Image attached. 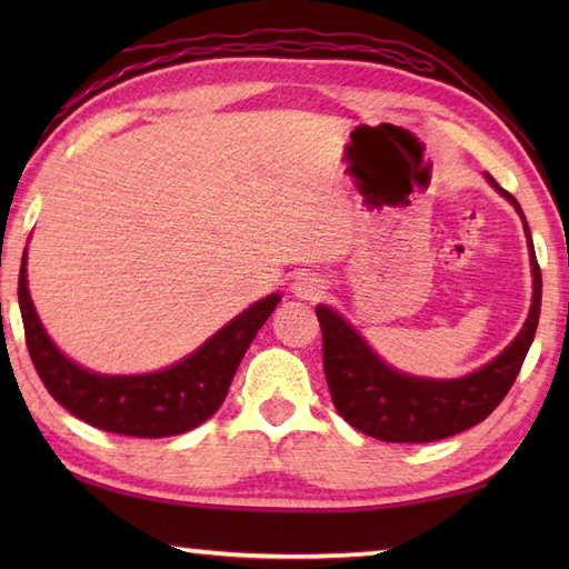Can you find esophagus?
<instances>
[{
  "mask_svg": "<svg viewBox=\"0 0 569 569\" xmlns=\"http://www.w3.org/2000/svg\"><path fill=\"white\" fill-rule=\"evenodd\" d=\"M293 293L300 300H318L325 293V281L316 273H303L296 278Z\"/></svg>",
  "mask_w": 569,
  "mask_h": 569,
  "instance_id": "esophagus-1",
  "label": "esophagus"
}]
</instances>
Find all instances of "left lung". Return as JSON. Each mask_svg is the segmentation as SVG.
<instances>
[{
  "mask_svg": "<svg viewBox=\"0 0 569 569\" xmlns=\"http://www.w3.org/2000/svg\"><path fill=\"white\" fill-rule=\"evenodd\" d=\"M487 180L521 214L528 239L533 300L521 332L501 355L467 377L428 379L389 367L340 312L330 306H318L325 379L330 386L332 403L359 432L383 442H432L450 438L485 420L503 401L521 371L540 318V266L521 204L511 192L499 188L489 173Z\"/></svg>",
  "mask_w": 569,
  "mask_h": 569,
  "instance_id": "left-lung-1",
  "label": "left lung"
}]
</instances>
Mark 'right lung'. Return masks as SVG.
<instances>
[{
  "mask_svg": "<svg viewBox=\"0 0 569 569\" xmlns=\"http://www.w3.org/2000/svg\"><path fill=\"white\" fill-rule=\"evenodd\" d=\"M281 293H271L239 312L176 365L149 373H98L66 357L48 337L33 308L27 251L19 271V310L36 371L56 401L92 428L129 438H171L212 418L222 406L241 357Z\"/></svg>",
  "mask_w": 569,
  "mask_h": 569,
  "instance_id": "obj_1",
  "label": "right lung"
}]
</instances>
